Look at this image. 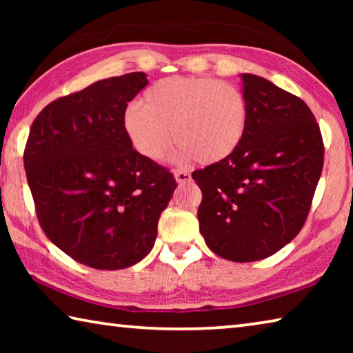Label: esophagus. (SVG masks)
<instances>
[{"mask_svg":"<svg viewBox=\"0 0 353 353\" xmlns=\"http://www.w3.org/2000/svg\"><path fill=\"white\" fill-rule=\"evenodd\" d=\"M174 179L177 183H187L191 181V174L188 171H182V170H176L174 171Z\"/></svg>","mask_w":353,"mask_h":353,"instance_id":"esophagus-1","label":"esophagus"}]
</instances>
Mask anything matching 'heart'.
Instances as JSON below:
<instances>
[{"instance_id": "heart-1", "label": "heart", "mask_w": 353, "mask_h": 353, "mask_svg": "<svg viewBox=\"0 0 353 353\" xmlns=\"http://www.w3.org/2000/svg\"><path fill=\"white\" fill-rule=\"evenodd\" d=\"M248 104L235 85L212 77L174 76L152 83L140 107L124 112L123 128L137 152L162 157L172 140L202 165L223 162L246 132Z\"/></svg>"}]
</instances>
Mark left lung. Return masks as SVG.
Masks as SVG:
<instances>
[{"instance_id":"left-lung-1","label":"left lung","mask_w":353,"mask_h":353,"mask_svg":"<svg viewBox=\"0 0 353 353\" xmlns=\"http://www.w3.org/2000/svg\"><path fill=\"white\" fill-rule=\"evenodd\" d=\"M246 132L223 162L193 172L202 191L199 230L214 254L256 261L301 232L324 165L316 118L301 98L243 73Z\"/></svg>"}]
</instances>
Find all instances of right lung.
<instances>
[{
  "label": "right lung",
  "mask_w": 353,
  "mask_h": 353,
  "mask_svg": "<svg viewBox=\"0 0 353 353\" xmlns=\"http://www.w3.org/2000/svg\"><path fill=\"white\" fill-rule=\"evenodd\" d=\"M146 74L107 77L48 104L34 119L25 170L46 236L94 270H124L151 252L177 183L135 151L128 103Z\"/></svg>",
  "instance_id": "right-lung-1"
}]
</instances>
